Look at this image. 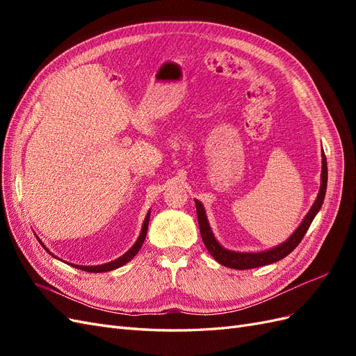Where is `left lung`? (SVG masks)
<instances>
[{"mask_svg":"<svg viewBox=\"0 0 356 356\" xmlns=\"http://www.w3.org/2000/svg\"><path fill=\"white\" fill-rule=\"evenodd\" d=\"M327 181H328L327 157L324 153H322V172H321L319 193H318V197H316L315 203L312 204L310 211L305 217L303 222L298 225V229L293 234H291L289 239H286L284 243L277 245L268 251H260V252H236V251H229V250H225V248H222L218 243V241L215 239V236L209 227V222L207 218V213H204L203 204L199 200H195L200 236H202V241H203L204 246H207L209 254L220 264H222L225 267H230V268H238V270H246V268L267 266V264H272V263L282 260V258H285L289 252H293L296 250V246L301 242V239L305 238V234H306L307 229L310 227L312 221H314L316 213L319 212V209L322 207V202H324V197H325Z\"/></svg>","mask_w":356,"mask_h":356,"instance_id":"8db88e82","label":"left lung"}]
</instances>
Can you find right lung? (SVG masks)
Returning a JSON list of instances; mask_svg holds the SVG:
<instances>
[{
    "instance_id": "add662e5",
    "label": "right lung",
    "mask_w": 356,
    "mask_h": 356,
    "mask_svg": "<svg viewBox=\"0 0 356 356\" xmlns=\"http://www.w3.org/2000/svg\"><path fill=\"white\" fill-rule=\"evenodd\" d=\"M148 220H149V211H148L147 217H145V220H144L141 233H139V238L136 239V242L134 243V246L131 248V250H129L126 254H123L122 257H118L117 260L110 261V263H105V264H101V266H77V264H71V266H72V267H77V268H80V270L89 272V273L110 272V270H114V268H118V267L124 266L127 261H131V260H132V258L138 254V251H139V250H141V246H143V243H144V241H145L147 230H148ZM38 242L41 243V241H40V239H38ZM41 245H42V248H44V250H46L49 254H51V252L47 250V248L44 246V243H41ZM51 255H53V254H51Z\"/></svg>"
}]
</instances>
